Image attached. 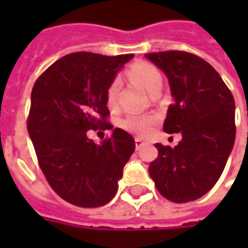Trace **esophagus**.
Wrapping results in <instances>:
<instances>
[{"label": "esophagus", "instance_id": "1", "mask_svg": "<svg viewBox=\"0 0 248 248\" xmlns=\"http://www.w3.org/2000/svg\"><path fill=\"white\" fill-rule=\"evenodd\" d=\"M145 141L143 139H140V138H136L135 139V145H136V149H140V148H143L145 145Z\"/></svg>", "mask_w": 248, "mask_h": 248}]
</instances>
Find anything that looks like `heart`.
Here are the masks:
<instances>
[{
    "instance_id": "b5f03b06",
    "label": "heart",
    "mask_w": 248,
    "mask_h": 248,
    "mask_svg": "<svg viewBox=\"0 0 248 248\" xmlns=\"http://www.w3.org/2000/svg\"><path fill=\"white\" fill-rule=\"evenodd\" d=\"M128 77L135 81L139 85H141L144 89L147 90L149 93H157L161 90L162 86V76L161 72L155 67L153 64L147 63V62H136L128 68L127 71ZM118 89H120V81L118 78H114L112 82L109 83L107 93H105V101L109 108L116 107L117 104V95H118ZM155 124V116H147V114H128L122 122L127 131L136 134V135L145 136L151 132L153 124Z\"/></svg>"
}]
</instances>
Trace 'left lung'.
<instances>
[{
	"mask_svg": "<svg viewBox=\"0 0 248 248\" xmlns=\"http://www.w3.org/2000/svg\"><path fill=\"white\" fill-rule=\"evenodd\" d=\"M145 58L165 72L175 99L163 131L183 135L175 148L155 144L158 157L149 175L166 200L196 201L219 180L234 145V97L219 73L194 54L171 50Z\"/></svg>",
	"mask_w": 248,
	"mask_h": 248,
	"instance_id": "8db88e82",
	"label": "left lung"
}]
</instances>
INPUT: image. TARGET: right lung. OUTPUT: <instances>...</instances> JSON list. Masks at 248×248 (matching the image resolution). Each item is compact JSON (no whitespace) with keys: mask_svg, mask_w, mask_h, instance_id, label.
I'll return each mask as SVG.
<instances>
[{"mask_svg":"<svg viewBox=\"0 0 248 248\" xmlns=\"http://www.w3.org/2000/svg\"><path fill=\"white\" fill-rule=\"evenodd\" d=\"M134 55L73 52L37 78L27 127L38 165L54 192L78 207L104 206L116 196L135 140L122 128L103 143L89 130H112L105 93L116 73Z\"/></svg>","mask_w":248,"mask_h":248,"instance_id":"add662e5","label":"right lung"}]
</instances>
